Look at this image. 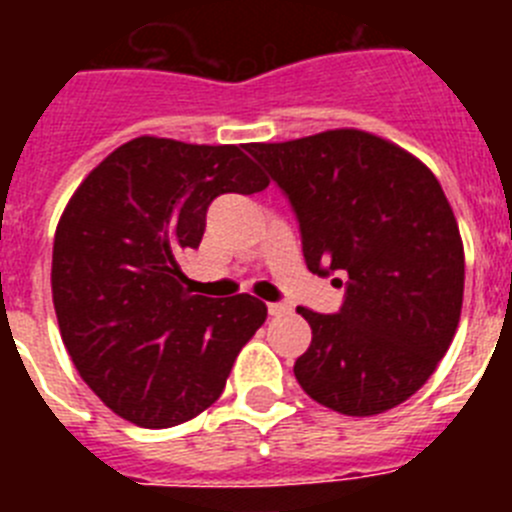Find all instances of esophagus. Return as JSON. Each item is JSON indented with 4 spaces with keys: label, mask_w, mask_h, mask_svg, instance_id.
<instances>
[{
    "label": "esophagus",
    "mask_w": 512,
    "mask_h": 512,
    "mask_svg": "<svg viewBox=\"0 0 512 512\" xmlns=\"http://www.w3.org/2000/svg\"><path fill=\"white\" fill-rule=\"evenodd\" d=\"M289 305L284 302H269V315H287Z\"/></svg>",
    "instance_id": "1"
}]
</instances>
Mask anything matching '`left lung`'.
<instances>
[{
    "mask_svg": "<svg viewBox=\"0 0 512 512\" xmlns=\"http://www.w3.org/2000/svg\"><path fill=\"white\" fill-rule=\"evenodd\" d=\"M295 210L305 264L343 274L333 315L297 307L312 341L295 377L343 415H377L428 382L454 341L464 248L441 184L408 151L364 130L248 143Z\"/></svg>",
    "mask_w": 512,
    "mask_h": 512,
    "instance_id": "left-lung-1",
    "label": "left lung"
}]
</instances>
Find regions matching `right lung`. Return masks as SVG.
I'll return each instance as SVG.
<instances>
[{
  "label": "right lung",
  "mask_w": 512,
  "mask_h": 512,
  "mask_svg": "<svg viewBox=\"0 0 512 512\" xmlns=\"http://www.w3.org/2000/svg\"><path fill=\"white\" fill-rule=\"evenodd\" d=\"M266 187L246 146L143 135L74 192L53 241V305L81 379L120 418L171 428L223 395L266 305L189 295L176 261L200 246L212 200Z\"/></svg>",
  "instance_id": "add662e5"
}]
</instances>
